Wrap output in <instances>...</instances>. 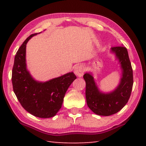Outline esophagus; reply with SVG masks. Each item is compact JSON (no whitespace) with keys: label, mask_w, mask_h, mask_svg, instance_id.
<instances>
[{"label":"esophagus","mask_w":146,"mask_h":146,"mask_svg":"<svg viewBox=\"0 0 146 146\" xmlns=\"http://www.w3.org/2000/svg\"><path fill=\"white\" fill-rule=\"evenodd\" d=\"M85 71V68L81 64H78V65H76L75 69H74V73H75L76 76H79V77H81L84 75V73Z\"/></svg>","instance_id":"34e87169"}]
</instances>
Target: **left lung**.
<instances>
[{
  "label": "left lung",
  "instance_id": "1",
  "mask_svg": "<svg viewBox=\"0 0 146 146\" xmlns=\"http://www.w3.org/2000/svg\"><path fill=\"white\" fill-rule=\"evenodd\" d=\"M110 52L114 53L122 71L120 82L114 90L103 93L98 89L93 74L86 72V98L89 108L98 115L110 116L120 111L127 103L131 93L133 76L127 49L123 46L113 47Z\"/></svg>",
  "mask_w": 146,
  "mask_h": 146
}]
</instances>
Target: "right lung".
<instances>
[{"label":"right lung","instance_id":"add662e5","mask_svg":"<svg viewBox=\"0 0 146 146\" xmlns=\"http://www.w3.org/2000/svg\"><path fill=\"white\" fill-rule=\"evenodd\" d=\"M37 34L27 38L17 52L12 70V84L24 110L36 117L51 118L61 108L66 92L76 76L70 72L46 82H39L32 77L26 66V44Z\"/></svg>","mask_w":146,"mask_h":146}]
</instances>
